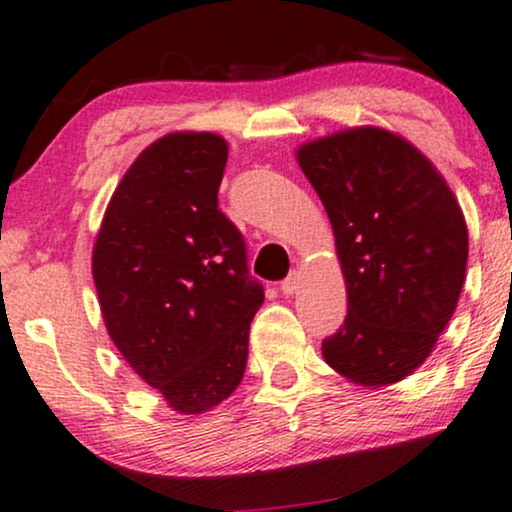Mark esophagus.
I'll list each match as a JSON object with an SVG mask.
<instances>
[{
	"instance_id": "34e87169",
	"label": "esophagus",
	"mask_w": 512,
	"mask_h": 512,
	"mask_svg": "<svg viewBox=\"0 0 512 512\" xmlns=\"http://www.w3.org/2000/svg\"><path fill=\"white\" fill-rule=\"evenodd\" d=\"M299 273H292L287 277V280H282V285H280V289H282V294H287V296H292V294H296V289H299Z\"/></svg>"
}]
</instances>
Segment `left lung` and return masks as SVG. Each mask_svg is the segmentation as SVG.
<instances>
[{
	"mask_svg": "<svg viewBox=\"0 0 512 512\" xmlns=\"http://www.w3.org/2000/svg\"><path fill=\"white\" fill-rule=\"evenodd\" d=\"M332 223L346 318L323 342L332 370L361 387L413 375L456 311L468 225L449 182L396 132L361 125L296 149Z\"/></svg>",
	"mask_w": 512,
	"mask_h": 512,
	"instance_id": "left-lung-1",
	"label": "left lung"
}]
</instances>
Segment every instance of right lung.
<instances>
[{
	"label": "right lung",
	"mask_w": 512,
	"mask_h": 512,
	"mask_svg": "<svg viewBox=\"0 0 512 512\" xmlns=\"http://www.w3.org/2000/svg\"><path fill=\"white\" fill-rule=\"evenodd\" d=\"M227 142L170 132L132 161L106 206L92 277L109 337L173 410L199 415L239 387L263 287L218 211Z\"/></svg>",
	"instance_id": "obj_1"
}]
</instances>
